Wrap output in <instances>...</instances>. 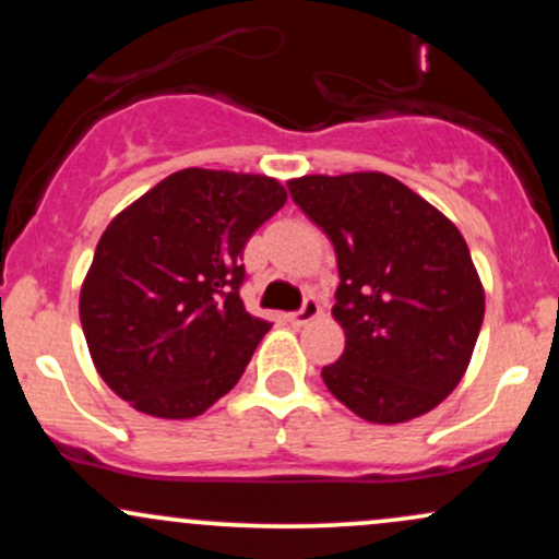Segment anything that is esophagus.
Here are the masks:
<instances>
[{
  "label": "esophagus",
  "instance_id": "obj_1",
  "mask_svg": "<svg viewBox=\"0 0 559 559\" xmlns=\"http://www.w3.org/2000/svg\"><path fill=\"white\" fill-rule=\"evenodd\" d=\"M318 316H320L318 299H316V297H307L305 305H301L297 312H288L286 320H288V323L297 325V329H299V325H307V323H310V320H316Z\"/></svg>",
  "mask_w": 559,
  "mask_h": 559
}]
</instances>
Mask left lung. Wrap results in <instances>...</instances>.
<instances>
[{
	"label": "left lung",
	"mask_w": 559,
	"mask_h": 559,
	"mask_svg": "<svg viewBox=\"0 0 559 559\" xmlns=\"http://www.w3.org/2000/svg\"><path fill=\"white\" fill-rule=\"evenodd\" d=\"M294 204L336 249L333 316L344 355L323 381L370 423H404L457 386L480 323L484 288L452 221L383 173L288 181Z\"/></svg>",
	"instance_id": "8db88e82"
}]
</instances>
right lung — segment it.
Returning a JSON list of instances; mask_svg holds the SVG:
<instances>
[{
  "instance_id": "1",
  "label": "right lung",
  "mask_w": 559,
  "mask_h": 559,
  "mask_svg": "<svg viewBox=\"0 0 559 559\" xmlns=\"http://www.w3.org/2000/svg\"><path fill=\"white\" fill-rule=\"evenodd\" d=\"M284 202L275 178L186 168L107 226L81 288V325L120 400L183 420L239 383L271 329L241 301L243 247Z\"/></svg>"
}]
</instances>
